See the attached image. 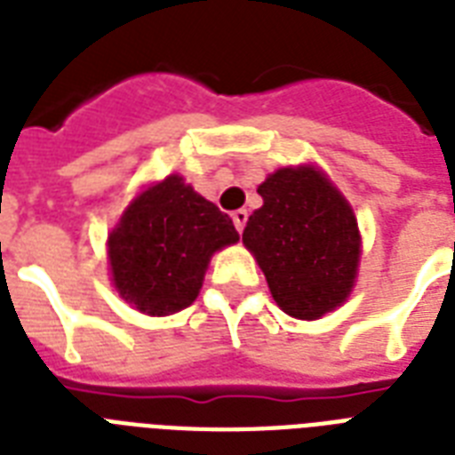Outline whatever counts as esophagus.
Wrapping results in <instances>:
<instances>
[{
  "mask_svg": "<svg viewBox=\"0 0 455 455\" xmlns=\"http://www.w3.org/2000/svg\"><path fill=\"white\" fill-rule=\"evenodd\" d=\"M231 220H234L235 228H238V234H241L243 228H245V221H248V210H235V212L231 214Z\"/></svg>",
  "mask_w": 455,
  "mask_h": 455,
  "instance_id": "esophagus-1",
  "label": "esophagus"
}]
</instances>
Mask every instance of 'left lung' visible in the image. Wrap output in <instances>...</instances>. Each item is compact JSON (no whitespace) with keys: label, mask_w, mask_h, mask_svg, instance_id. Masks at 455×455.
<instances>
[{"label":"left lung","mask_w":455,"mask_h":455,"mask_svg":"<svg viewBox=\"0 0 455 455\" xmlns=\"http://www.w3.org/2000/svg\"><path fill=\"white\" fill-rule=\"evenodd\" d=\"M257 193L245 248L257 257L285 314L318 318L345 302L359 267V227L352 207L314 167L274 172Z\"/></svg>","instance_id":"obj_1"}]
</instances>
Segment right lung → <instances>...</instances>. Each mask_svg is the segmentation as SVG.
<instances>
[{"label":"right lung","instance_id":"add662e5","mask_svg":"<svg viewBox=\"0 0 455 455\" xmlns=\"http://www.w3.org/2000/svg\"><path fill=\"white\" fill-rule=\"evenodd\" d=\"M235 241L231 217L172 174L141 193L110 234L113 281L139 311L164 316L198 298L212 252Z\"/></svg>","mask_w":455,"mask_h":455}]
</instances>
